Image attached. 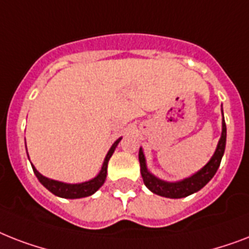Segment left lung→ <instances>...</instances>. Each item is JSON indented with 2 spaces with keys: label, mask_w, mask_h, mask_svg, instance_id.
<instances>
[{
  "label": "left lung",
  "mask_w": 249,
  "mask_h": 249,
  "mask_svg": "<svg viewBox=\"0 0 249 249\" xmlns=\"http://www.w3.org/2000/svg\"><path fill=\"white\" fill-rule=\"evenodd\" d=\"M225 146H226V124L225 120H222V134H221L220 142L216 148L214 155L212 156V159L209 160V163L197 172L196 174H194L191 177L186 178L181 182H170L161 181L159 178H156L155 176H152L146 168V160H144V155L142 148H140V164H141V174L143 178V183L146 185L147 189H150L154 194L160 195V196L170 197V199H179V197L189 196L191 194L196 193L201 187H204L208 183L212 177L216 174L217 169L221 164V159L224 156Z\"/></svg>",
  "instance_id": "obj_1"
}]
</instances>
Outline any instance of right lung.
I'll list each match as a JSON object with an SVG mask.
<instances>
[{"label": "right lung", "instance_id": "add662e5", "mask_svg": "<svg viewBox=\"0 0 249 249\" xmlns=\"http://www.w3.org/2000/svg\"><path fill=\"white\" fill-rule=\"evenodd\" d=\"M121 138L112 144V147L109 148L108 154L106 156L105 163H103V166H102L101 172L98 174L97 177L90 179L88 182H84V183H79V185H70V183H63V182H58L54 181V179H49V178L44 177L42 174H40L36 170V168L32 165L33 172L36 174V177L38 178V181L42 183V185L46 187V189L53 193L56 196L60 197H67V199H79V197H85L90 196L91 194H94L97 191L99 187H101L106 181V176H107V165H108V160L109 158L112 156L115 148H116L117 143L120 142Z\"/></svg>", "mask_w": 249, "mask_h": 249}]
</instances>
